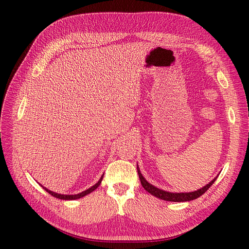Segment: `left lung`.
Masks as SVG:
<instances>
[{
	"label": "left lung",
	"instance_id": "8db88e82",
	"mask_svg": "<svg viewBox=\"0 0 249 249\" xmlns=\"http://www.w3.org/2000/svg\"><path fill=\"white\" fill-rule=\"evenodd\" d=\"M137 173H138V176H139V178L141 181V185L143 188H144L145 191H147L149 194H151L156 198L164 200V201H168V202H188V201H192V200H195V199L201 197V196L214 184V181L216 180V178L219 176V175H217V177L214 178L210 182H209V184H207L206 186H204L203 188H201L197 191L189 192V193H173V192H167V191L159 189L155 186L151 185L150 182H148L145 179V178L142 176L138 164H137Z\"/></svg>",
	"mask_w": 249,
	"mask_h": 249
}]
</instances>
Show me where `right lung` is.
Instances as JSON below:
<instances>
[{
  "instance_id": "obj_1",
  "label": "right lung",
  "mask_w": 249,
  "mask_h": 249,
  "mask_svg": "<svg viewBox=\"0 0 249 249\" xmlns=\"http://www.w3.org/2000/svg\"><path fill=\"white\" fill-rule=\"evenodd\" d=\"M103 178H104V174L102 175L101 178L98 180L97 184H95L93 187L89 188L88 190H86V191H84V192H82V193H80V194H74V195H63V194H58V193H55V192H52V191L48 190L47 188L43 187V186L40 185V184H39V185H40L48 194H50L51 196H53V197H55V198H57V199H60V200H76V199H81V198L85 197V196L89 195V194L91 193V192H94V191L100 186V184L102 182Z\"/></svg>"
}]
</instances>
